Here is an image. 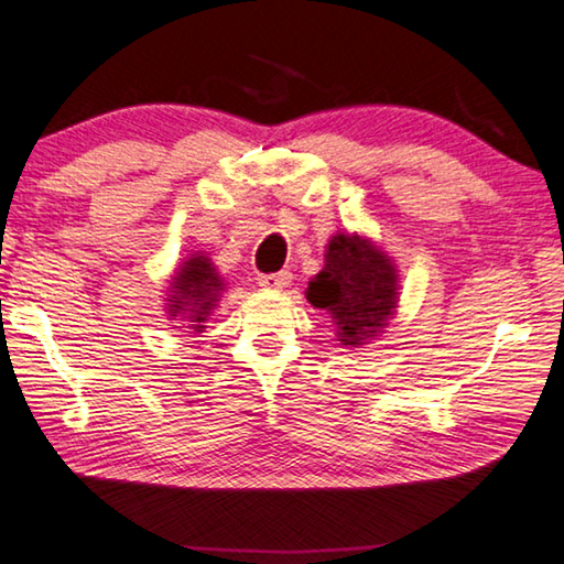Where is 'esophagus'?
Segmentation results:
<instances>
[{
  "mask_svg": "<svg viewBox=\"0 0 564 564\" xmlns=\"http://www.w3.org/2000/svg\"><path fill=\"white\" fill-rule=\"evenodd\" d=\"M290 282H292V272H288V270L260 276V288H264V290H284Z\"/></svg>",
  "mask_w": 564,
  "mask_h": 564,
  "instance_id": "esophagus-1",
  "label": "esophagus"
}]
</instances>
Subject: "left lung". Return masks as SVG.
Here are the masks:
<instances>
[{"mask_svg":"<svg viewBox=\"0 0 564 564\" xmlns=\"http://www.w3.org/2000/svg\"><path fill=\"white\" fill-rule=\"evenodd\" d=\"M307 300L334 319L344 347H361L397 312V264L369 237L337 232L327 245L322 272L310 282Z\"/></svg>","mask_w":564,"mask_h":564,"instance_id":"8db88e82","label":"left lung"}]
</instances>
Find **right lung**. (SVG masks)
Segmentation results:
<instances>
[{
	"mask_svg": "<svg viewBox=\"0 0 564 564\" xmlns=\"http://www.w3.org/2000/svg\"><path fill=\"white\" fill-rule=\"evenodd\" d=\"M223 276L217 274L210 257L195 252L177 267L171 280V294H167V314L181 317V324L195 332H203L205 319L215 310V302L223 292Z\"/></svg>",
	"mask_w": 564,
	"mask_h": 564,
	"instance_id": "1",
	"label": "right lung"
}]
</instances>
